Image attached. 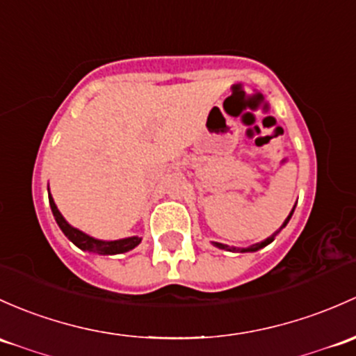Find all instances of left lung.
<instances>
[{
  "label": "left lung",
  "mask_w": 356,
  "mask_h": 356,
  "mask_svg": "<svg viewBox=\"0 0 356 356\" xmlns=\"http://www.w3.org/2000/svg\"><path fill=\"white\" fill-rule=\"evenodd\" d=\"M293 211H295V207H293V209H291V211H290V215L286 216V220H285V222H283V225L280 227V230H282V228H285V227H286V223L290 222V218H291V215H293ZM280 230H276L275 234L271 235V237H268V238H266V241H263V242H257V244H254V245H250V247H244V249H241V247H230V245H225V244H220V242H213V245H215V247H218V249L234 250V252H254V250H259V249H263V247H266L268 244H271V242L275 241V237H276V235L280 234Z\"/></svg>",
  "instance_id": "obj_1"
}]
</instances>
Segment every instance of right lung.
<instances>
[{
  "label": "right lung",
  "mask_w": 356,
  "mask_h": 356,
  "mask_svg": "<svg viewBox=\"0 0 356 356\" xmlns=\"http://www.w3.org/2000/svg\"><path fill=\"white\" fill-rule=\"evenodd\" d=\"M49 204L52 209V215H54L56 223H58L59 228L63 230V234L73 242L74 245L80 247L81 250H88V252H95V254H122L128 252V250L134 249L138 244L141 242L140 237H128V238H119V241H99V238H93L90 235L85 234V232L78 230V228L71 227L68 222L65 220V216L59 213L58 207H56L54 200L49 194Z\"/></svg>",
  "instance_id": "obj_1"
}]
</instances>
